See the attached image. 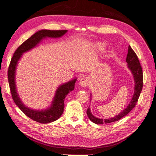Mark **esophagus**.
I'll use <instances>...</instances> for the list:
<instances>
[{"label":"esophagus","mask_w":156,"mask_h":156,"mask_svg":"<svg viewBox=\"0 0 156 156\" xmlns=\"http://www.w3.org/2000/svg\"><path fill=\"white\" fill-rule=\"evenodd\" d=\"M90 83V80L87 77H83L80 78V85L82 87H87Z\"/></svg>","instance_id":"1"}]
</instances>
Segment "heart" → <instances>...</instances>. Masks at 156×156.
Instances as JSON below:
<instances>
[{
    "mask_svg": "<svg viewBox=\"0 0 156 156\" xmlns=\"http://www.w3.org/2000/svg\"><path fill=\"white\" fill-rule=\"evenodd\" d=\"M94 48L98 51H102L106 48V45L103 42H97L94 45Z\"/></svg>",
    "mask_w": 156,
    "mask_h": 156,
    "instance_id": "b5f03b06",
    "label": "heart"
}]
</instances>
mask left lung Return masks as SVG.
<instances>
[{
  "instance_id": "obj_1",
  "label": "left lung",
  "mask_w": 156,
  "mask_h": 156,
  "mask_svg": "<svg viewBox=\"0 0 156 156\" xmlns=\"http://www.w3.org/2000/svg\"><path fill=\"white\" fill-rule=\"evenodd\" d=\"M126 62L127 63V67L131 71L132 75L134 79V94L132 97L131 102H129L128 106L123 111L120 112L119 115H116L115 117L111 119H98L92 114L90 111V107L87 109V113L90 120L94 122L95 124L102 125L103 123H109V122L117 121L119 119H122L125 116L127 115L132 109H133L137 102L138 101L139 97L141 94V92L143 88V72H142V68L140 65V61H139L135 51L132 49L131 46L129 45L128 48V53L126 58ZM92 95V94H91ZM90 95V96H91ZM90 97V101H91Z\"/></svg>"
}]
</instances>
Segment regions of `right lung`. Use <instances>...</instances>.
Returning a JSON list of instances; mask_svg holds the SVG:
<instances>
[{"mask_svg":"<svg viewBox=\"0 0 156 156\" xmlns=\"http://www.w3.org/2000/svg\"><path fill=\"white\" fill-rule=\"evenodd\" d=\"M67 31V30L54 31L46 30V29L38 31L31 37L23 42L16 49L13 54L11 63H10L8 70V80L13 101L25 115H27L28 117L33 120L40 122V123H49V122H54L61 117L64 112V99L69 92L74 89V84L77 78H75L73 80L59 86L55 91V96L53 98L51 105L48 108L43 109V110H35V109H32L26 107L21 101L18 94L15 82L16 66H17L19 61L22 57L23 54L35 48L44 39L47 37H61L65 35Z\"/></svg>","mask_w":156,"mask_h":156,"instance_id":"obj_1","label":"right lung"}]
</instances>
